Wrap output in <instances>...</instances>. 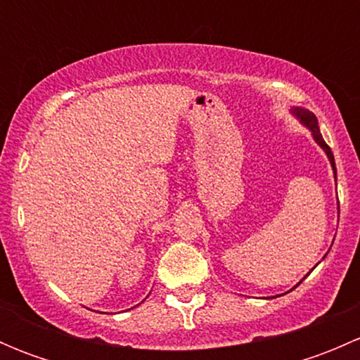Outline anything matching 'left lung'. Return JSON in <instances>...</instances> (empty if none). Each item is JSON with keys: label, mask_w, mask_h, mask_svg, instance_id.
<instances>
[{"label": "left lung", "mask_w": 360, "mask_h": 360, "mask_svg": "<svg viewBox=\"0 0 360 360\" xmlns=\"http://www.w3.org/2000/svg\"><path fill=\"white\" fill-rule=\"evenodd\" d=\"M292 112H294V115L297 116V118L301 120V122L304 123V125L308 127V129L311 130V136H314L315 143H317L319 146H321L322 150L326 151V155H328L329 162H331V165H333V170H335V177H336V165H335V157H333V151H331V148H329L328 144H326V141L322 139V134H321V130H319V125H317V118H315V115H314V112H310V111L303 110V108H294Z\"/></svg>", "instance_id": "8db88e82"}]
</instances>
